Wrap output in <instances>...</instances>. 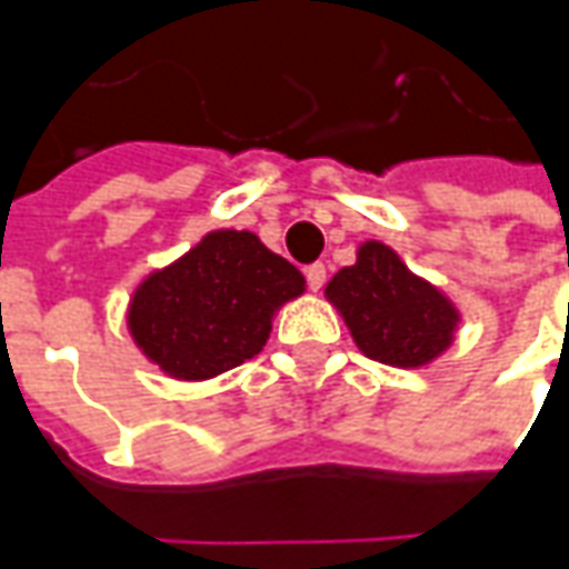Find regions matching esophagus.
I'll list each match as a JSON object with an SVG mask.
<instances>
[{"mask_svg": "<svg viewBox=\"0 0 569 569\" xmlns=\"http://www.w3.org/2000/svg\"><path fill=\"white\" fill-rule=\"evenodd\" d=\"M307 284H310V291H319V288L326 284V266H322V262L307 269Z\"/></svg>", "mask_w": 569, "mask_h": 569, "instance_id": "1", "label": "esophagus"}]
</instances>
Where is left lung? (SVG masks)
Returning a JSON list of instances; mask_svg holds the SVG:
<instances>
[{"instance_id":"8db88e82","label":"left lung","mask_w":569,"mask_h":569,"mask_svg":"<svg viewBox=\"0 0 569 569\" xmlns=\"http://www.w3.org/2000/svg\"><path fill=\"white\" fill-rule=\"evenodd\" d=\"M326 300L370 361L399 370H421L443 358L462 326L456 300L411 272L380 240H363L358 259L326 284Z\"/></svg>"}]
</instances>
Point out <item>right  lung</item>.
Listing matches in <instances>:
<instances>
[{"label": "right lung", "instance_id": "right-lung-1", "mask_svg": "<svg viewBox=\"0 0 569 569\" xmlns=\"http://www.w3.org/2000/svg\"><path fill=\"white\" fill-rule=\"evenodd\" d=\"M303 291L307 278L252 230H208L136 284L126 329L170 380H214L256 358L278 310Z\"/></svg>", "mask_w": 569, "mask_h": 569}]
</instances>
